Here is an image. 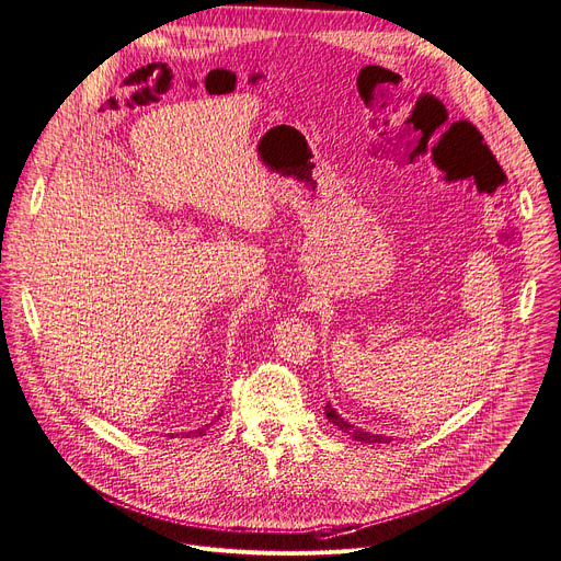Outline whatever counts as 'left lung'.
<instances>
[{"mask_svg": "<svg viewBox=\"0 0 561 561\" xmlns=\"http://www.w3.org/2000/svg\"><path fill=\"white\" fill-rule=\"evenodd\" d=\"M323 414H325V419L331 421V423H335L342 433H346V435H351L353 439H357V442H362V444H389V437H385V435H374V433H367V431H362V427H355V425H351L331 403H325V408H323Z\"/></svg>", "mask_w": 561, "mask_h": 561, "instance_id": "8db88e82", "label": "left lung"}]
</instances>
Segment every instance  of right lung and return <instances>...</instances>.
I'll list each match as a JSON object with an SVG mask.
<instances>
[{"label":"right lung","mask_w":561,"mask_h":561,"mask_svg":"<svg viewBox=\"0 0 561 561\" xmlns=\"http://www.w3.org/2000/svg\"><path fill=\"white\" fill-rule=\"evenodd\" d=\"M217 416H221V414H217ZM217 416H215V421H217ZM213 423H208V425H202V427H196V431H190V433H183L185 437H202V435H206V431L210 427Z\"/></svg>","instance_id":"obj_1"}]
</instances>
